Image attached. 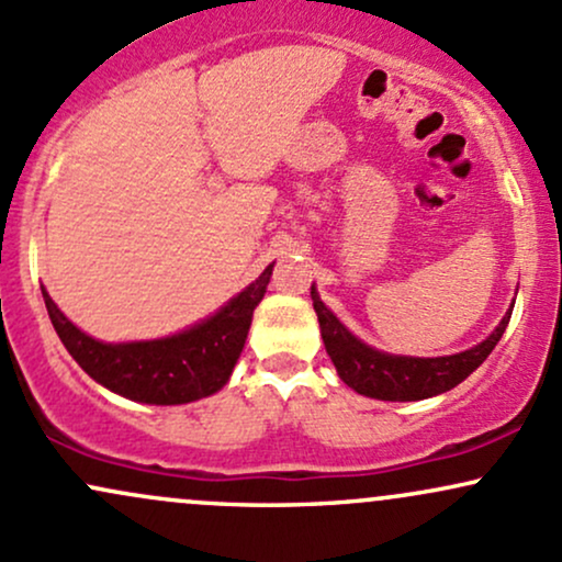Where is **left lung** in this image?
Segmentation results:
<instances>
[{"instance_id":"8db88e82","label":"left lung","mask_w":562,"mask_h":562,"mask_svg":"<svg viewBox=\"0 0 562 562\" xmlns=\"http://www.w3.org/2000/svg\"><path fill=\"white\" fill-rule=\"evenodd\" d=\"M314 312H317L322 340H325L327 353H330L335 370L348 389L362 396L380 398V402H420V398L438 396L460 385L468 375H473L479 367L486 362L488 353L499 344L505 333L513 306L502 317L499 325L486 340L468 351L449 353V357H402V353L380 351V348L367 346L340 322L325 301L319 299L317 288L312 285Z\"/></svg>"}]
</instances>
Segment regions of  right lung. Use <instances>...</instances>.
<instances>
[{
    "label": "right lung",
    "mask_w": 562,
    "mask_h": 562,
    "mask_svg": "<svg viewBox=\"0 0 562 562\" xmlns=\"http://www.w3.org/2000/svg\"><path fill=\"white\" fill-rule=\"evenodd\" d=\"M274 263L211 317L156 340L105 344L70 322L42 288L47 314L63 346L89 378L142 404H190L222 391L240 359L254 308L267 293Z\"/></svg>",
    "instance_id": "right-lung-1"
}]
</instances>
